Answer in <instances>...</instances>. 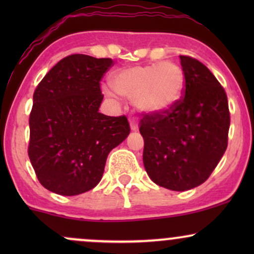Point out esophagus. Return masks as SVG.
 <instances>
[{"label": "esophagus", "instance_id": "esophagus-1", "mask_svg": "<svg viewBox=\"0 0 254 254\" xmlns=\"http://www.w3.org/2000/svg\"><path fill=\"white\" fill-rule=\"evenodd\" d=\"M129 122H130L131 130H137V129H138V123H137V117H136V116H130Z\"/></svg>", "mask_w": 254, "mask_h": 254}]
</instances>
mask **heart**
Returning a JSON list of instances; mask_svg holds the SVG:
<instances>
[{
  "instance_id": "heart-1",
  "label": "heart",
  "mask_w": 254,
  "mask_h": 254,
  "mask_svg": "<svg viewBox=\"0 0 254 254\" xmlns=\"http://www.w3.org/2000/svg\"><path fill=\"white\" fill-rule=\"evenodd\" d=\"M116 92L135 101L141 110L160 113L172 109L185 87L183 69L173 62H159L121 69L111 76Z\"/></svg>"
}]
</instances>
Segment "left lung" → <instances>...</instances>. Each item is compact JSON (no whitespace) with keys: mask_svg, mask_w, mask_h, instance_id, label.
Segmentation results:
<instances>
[{"mask_svg":"<svg viewBox=\"0 0 254 254\" xmlns=\"http://www.w3.org/2000/svg\"><path fill=\"white\" fill-rule=\"evenodd\" d=\"M184 95L170 110L142 113L143 164L159 186L186 191L210 177L228 145V99L202 62L180 56Z\"/></svg>","mask_w":254,"mask_h":254,"instance_id":"left-lung-1","label":"left lung"}]
</instances>
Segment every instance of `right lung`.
<instances>
[{"label": "right lung", "mask_w": 254, "mask_h": 254, "mask_svg": "<svg viewBox=\"0 0 254 254\" xmlns=\"http://www.w3.org/2000/svg\"><path fill=\"white\" fill-rule=\"evenodd\" d=\"M113 64L111 58L70 55L34 90L28 156L49 191L75 196L92 190L103 178L110 151L130 133L125 116L99 112L100 81Z\"/></svg>", "instance_id": "obj_1"}]
</instances>
